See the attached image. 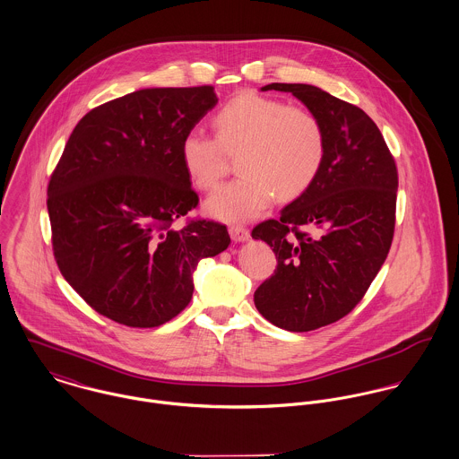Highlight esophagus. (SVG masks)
<instances>
[{
	"label": "esophagus",
	"instance_id": "34e87169",
	"mask_svg": "<svg viewBox=\"0 0 459 459\" xmlns=\"http://www.w3.org/2000/svg\"><path fill=\"white\" fill-rule=\"evenodd\" d=\"M229 232H230V238L234 243H245L250 239V230L243 225H232L229 229Z\"/></svg>",
	"mask_w": 459,
	"mask_h": 459
}]
</instances>
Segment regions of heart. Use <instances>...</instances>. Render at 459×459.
Returning <instances> with one entry per match:
<instances>
[{
    "mask_svg": "<svg viewBox=\"0 0 459 459\" xmlns=\"http://www.w3.org/2000/svg\"><path fill=\"white\" fill-rule=\"evenodd\" d=\"M214 141L188 134L179 146L190 183L211 192L227 174V156L239 153V179L221 186L205 211L223 221H247L262 214L274 197H301L318 178L327 135L322 121L305 107L258 93H239L211 119Z\"/></svg>",
    "mask_w": 459,
    "mask_h": 459,
    "instance_id": "obj_1",
    "label": "heart"
}]
</instances>
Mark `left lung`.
Instances as JSON below:
<instances>
[{"label":"left lung","instance_id":"1","mask_svg":"<svg viewBox=\"0 0 459 459\" xmlns=\"http://www.w3.org/2000/svg\"><path fill=\"white\" fill-rule=\"evenodd\" d=\"M318 116L327 153L315 183L278 220L252 230L278 265L256 290V309L276 327L306 333L349 315L387 258L396 221L398 169L378 126L356 105L311 84L273 82ZM315 230L313 235L307 230Z\"/></svg>","mask_w":459,"mask_h":459}]
</instances>
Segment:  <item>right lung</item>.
<instances>
[{"label":"right lung","instance_id":"1","mask_svg":"<svg viewBox=\"0 0 459 459\" xmlns=\"http://www.w3.org/2000/svg\"><path fill=\"white\" fill-rule=\"evenodd\" d=\"M218 103L212 86L148 88L90 110L48 188L52 250L72 289L103 316L158 327L192 301L197 264L230 245L227 227L178 218L199 204L185 135Z\"/></svg>","mask_w":459,"mask_h":459}]
</instances>
